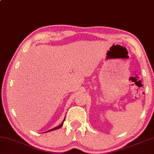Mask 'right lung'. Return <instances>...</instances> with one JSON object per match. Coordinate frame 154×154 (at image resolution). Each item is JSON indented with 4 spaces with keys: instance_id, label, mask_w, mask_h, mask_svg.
I'll list each match as a JSON object with an SVG mask.
<instances>
[{
    "instance_id": "right-lung-1",
    "label": "right lung",
    "mask_w": 154,
    "mask_h": 154,
    "mask_svg": "<svg viewBox=\"0 0 154 154\" xmlns=\"http://www.w3.org/2000/svg\"><path fill=\"white\" fill-rule=\"evenodd\" d=\"M65 120V119H64ZM64 120L63 121V122H62V123L60 125H59V126H57V127H56V128H53V129H51V130H48V131H53V130H57V129H59V128H62V125H63V123H64Z\"/></svg>"
}]
</instances>
